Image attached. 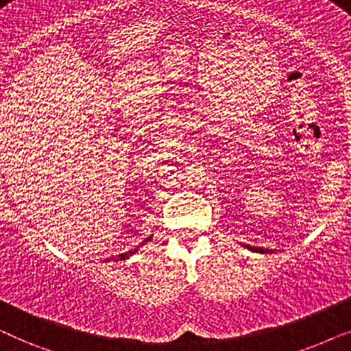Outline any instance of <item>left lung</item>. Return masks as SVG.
<instances>
[{
  "label": "left lung",
  "instance_id": "obj_1",
  "mask_svg": "<svg viewBox=\"0 0 351 351\" xmlns=\"http://www.w3.org/2000/svg\"><path fill=\"white\" fill-rule=\"evenodd\" d=\"M247 247L251 249V251H254V252H262V254L270 252V251H268V249H263V247H251V246H247Z\"/></svg>",
  "mask_w": 351,
  "mask_h": 351
}]
</instances>
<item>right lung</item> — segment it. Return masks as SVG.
Returning a JSON list of instances; mask_svg holds the SVG:
<instances>
[{
	"mask_svg": "<svg viewBox=\"0 0 351 351\" xmlns=\"http://www.w3.org/2000/svg\"><path fill=\"white\" fill-rule=\"evenodd\" d=\"M150 238H147L145 241H150ZM136 252H137V249H134V251H128V252H124V254H119L118 258H119V261H124V258H128L129 256H132V254H136Z\"/></svg>",
	"mask_w": 351,
	"mask_h": 351,
	"instance_id": "add662e5",
	"label": "right lung"
}]
</instances>
